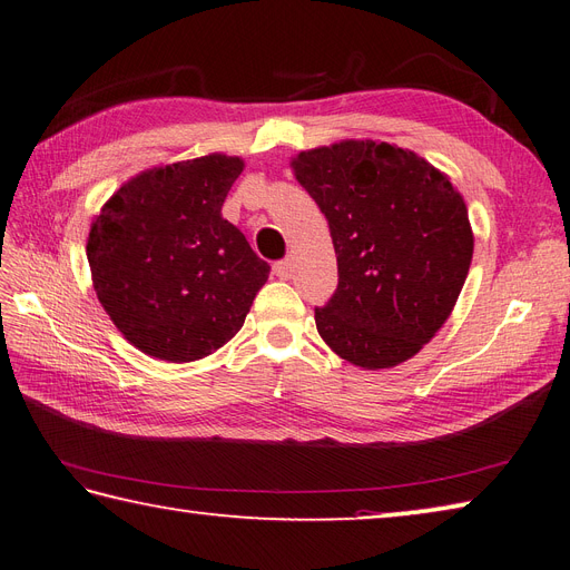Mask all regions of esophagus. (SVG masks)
I'll use <instances>...</instances> for the list:
<instances>
[{
  "instance_id": "34e87169",
  "label": "esophagus",
  "mask_w": 570,
  "mask_h": 570,
  "mask_svg": "<svg viewBox=\"0 0 570 570\" xmlns=\"http://www.w3.org/2000/svg\"><path fill=\"white\" fill-rule=\"evenodd\" d=\"M275 275H277L279 279H291V275H293V261H291V258L277 261V263H275Z\"/></svg>"
}]
</instances>
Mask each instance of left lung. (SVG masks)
Segmentation results:
<instances>
[{
	"label": "left lung",
	"mask_w": 570,
	"mask_h": 570,
	"mask_svg": "<svg viewBox=\"0 0 570 570\" xmlns=\"http://www.w3.org/2000/svg\"><path fill=\"white\" fill-rule=\"evenodd\" d=\"M337 256V288L316 331L354 365L412 358L440 331L468 277L473 233L463 197L431 163L386 141H340L293 160Z\"/></svg>",
	"instance_id": "8db88e82"
}]
</instances>
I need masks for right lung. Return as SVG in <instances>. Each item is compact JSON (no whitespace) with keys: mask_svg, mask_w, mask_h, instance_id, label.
I'll return each instance as SVG.
<instances>
[{"mask_svg":"<svg viewBox=\"0 0 570 570\" xmlns=\"http://www.w3.org/2000/svg\"><path fill=\"white\" fill-rule=\"evenodd\" d=\"M244 163L203 156L122 184L88 235L92 284L144 354L188 363L242 328L269 265L220 214Z\"/></svg>","mask_w":570,"mask_h":570,"instance_id":"right-lung-1","label":"right lung"}]
</instances>
